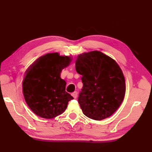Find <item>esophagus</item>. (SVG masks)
Listing matches in <instances>:
<instances>
[{
	"mask_svg": "<svg viewBox=\"0 0 152 152\" xmlns=\"http://www.w3.org/2000/svg\"><path fill=\"white\" fill-rule=\"evenodd\" d=\"M77 95H78V94H77V92H73V93H72V96H73V98H74V99H76L77 98Z\"/></svg>",
	"mask_w": 152,
	"mask_h": 152,
	"instance_id": "1",
	"label": "esophagus"
}]
</instances>
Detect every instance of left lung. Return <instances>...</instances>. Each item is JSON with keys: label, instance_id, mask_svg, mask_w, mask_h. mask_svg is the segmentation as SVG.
Masks as SVG:
<instances>
[{"label": "left lung", "instance_id": "1", "mask_svg": "<svg viewBox=\"0 0 152 152\" xmlns=\"http://www.w3.org/2000/svg\"><path fill=\"white\" fill-rule=\"evenodd\" d=\"M83 84L78 98L82 112L96 121L108 118L120 107L126 93L125 79L117 62L94 50L80 54L75 63Z\"/></svg>", "mask_w": 152, "mask_h": 152}]
</instances>
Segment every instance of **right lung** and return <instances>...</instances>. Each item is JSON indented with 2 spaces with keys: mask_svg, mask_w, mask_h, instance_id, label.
<instances>
[{
  "mask_svg": "<svg viewBox=\"0 0 152 152\" xmlns=\"http://www.w3.org/2000/svg\"><path fill=\"white\" fill-rule=\"evenodd\" d=\"M71 58L49 53L37 59L26 70L23 82L25 102L34 113L53 118L65 111L72 96L65 91L66 82L60 77Z\"/></svg>",
  "mask_w": 152,
  "mask_h": 152,
  "instance_id": "1",
  "label": "right lung"
}]
</instances>
